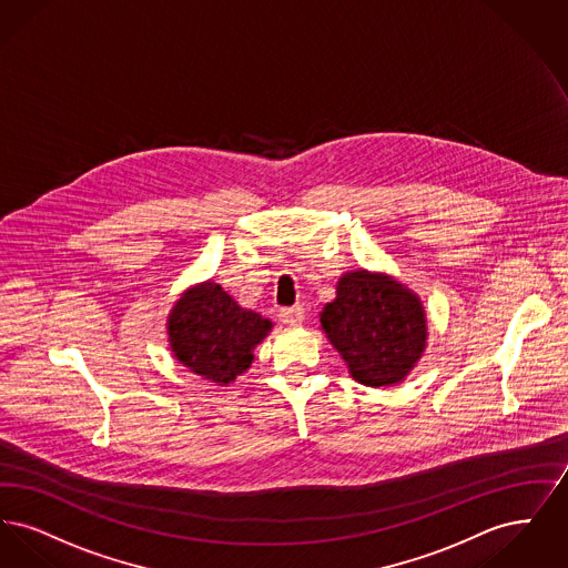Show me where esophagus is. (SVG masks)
Listing matches in <instances>:
<instances>
[{"label":"esophagus","mask_w":568,"mask_h":568,"mask_svg":"<svg viewBox=\"0 0 568 568\" xmlns=\"http://www.w3.org/2000/svg\"><path fill=\"white\" fill-rule=\"evenodd\" d=\"M278 317H281V322L285 325L302 324V320H304V308H302V306L281 308V311H278Z\"/></svg>","instance_id":"obj_1"}]
</instances>
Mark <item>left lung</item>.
Here are the masks:
<instances>
[{"mask_svg":"<svg viewBox=\"0 0 568 568\" xmlns=\"http://www.w3.org/2000/svg\"><path fill=\"white\" fill-rule=\"evenodd\" d=\"M322 327L353 378L371 387L403 381L426 347L419 300L394 278L366 271L338 281L336 300L322 313Z\"/></svg>","mask_w":568,"mask_h":568,"instance_id":"obj_1","label":"left lung"}]
</instances>
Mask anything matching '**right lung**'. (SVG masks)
Wrapping results in <instances>:
<instances>
[{
  "label": "right lung",
  "instance_id": "right-lung-1",
  "mask_svg": "<svg viewBox=\"0 0 568 568\" xmlns=\"http://www.w3.org/2000/svg\"><path fill=\"white\" fill-rule=\"evenodd\" d=\"M271 322L241 308L221 285L204 283L181 297L170 315L174 355L195 375L230 383L248 368L251 349L268 334Z\"/></svg>",
  "mask_w": 568,
  "mask_h": 568
}]
</instances>
